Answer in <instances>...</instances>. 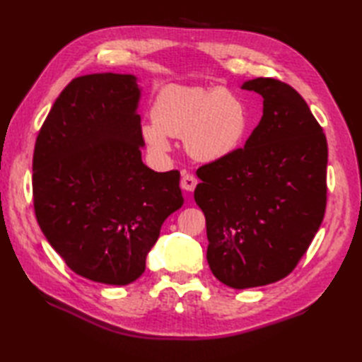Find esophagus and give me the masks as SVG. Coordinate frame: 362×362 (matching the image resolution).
Instances as JSON below:
<instances>
[{"label": "esophagus", "mask_w": 362, "mask_h": 362, "mask_svg": "<svg viewBox=\"0 0 362 362\" xmlns=\"http://www.w3.org/2000/svg\"><path fill=\"white\" fill-rule=\"evenodd\" d=\"M197 185V179L193 174H188V173H183L182 174V179H180V187L182 189L185 191H193Z\"/></svg>", "instance_id": "esophagus-1"}]
</instances>
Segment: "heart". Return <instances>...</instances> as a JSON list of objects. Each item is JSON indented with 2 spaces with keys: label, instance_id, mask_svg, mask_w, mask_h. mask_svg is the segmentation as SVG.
<instances>
[{
  "label": "heart",
  "instance_id": "obj_1",
  "mask_svg": "<svg viewBox=\"0 0 362 362\" xmlns=\"http://www.w3.org/2000/svg\"><path fill=\"white\" fill-rule=\"evenodd\" d=\"M249 113L244 101L222 87L166 86L152 104V121L141 135L153 152L171 149L169 136H183L191 157L211 163L228 157L241 144Z\"/></svg>",
  "mask_w": 362,
  "mask_h": 362
}]
</instances>
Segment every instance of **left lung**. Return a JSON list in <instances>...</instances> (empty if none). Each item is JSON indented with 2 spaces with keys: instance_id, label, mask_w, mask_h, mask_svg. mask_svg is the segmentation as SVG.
<instances>
[{
  "instance_id": "1",
  "label": "left lung",
  "mask_w": 362,
  "mask_h": 362,
  "mask_svg": "<svg viewBox=\"0 0 362 362\" xmlns=\"http://www.w3.org/2000/svg\"><path fill=\"white\" fill-rule=\"evenodd\" d=\"M263 117L244 148L197 169L194 201L206 221V261L230 288L289 275L308 250L327 206V138L288 83L257 78Z\"/></svg>"
}]
</instances>
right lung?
Here are the masks:
<instances>
[{"label":"right lung","mask_w":362,"mask_h":362,"mask_svg":"<svg viewBox=\"0 0 362 362\" xmlns=\"http://www.w3.org/2000/svg\"><path fill=\"white\" fill-rule=\"evenodd\" d=\"M138 101L132 74L81 76L52 104L35 141L38 226L73 272L104 284L144 272L161 224L183 204L180 173L143 163Z\"/></svg>","instance_id":"add662e5"}]
</instances>
